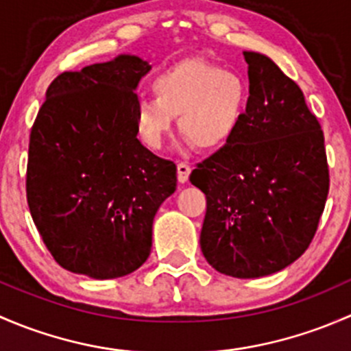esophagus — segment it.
<instances>
[{
    "instance_id": "34e87169",
    "label": "esophagus",
    "mask_w": 351,
    "mask_h": 351,
    "mask_svg": "<svg viewBox=\"0 0 351 351\" xmlns=\"http://www.w3.org/2000/svg\"><path fill=\"white\" fill-rule=\"evenodd\" d=\"M176 169H178L180 183H186V182H189L190 171H192V168H190L189 162H185V161L178 162V165H176Z\"/></svg>"
}]
</instances>
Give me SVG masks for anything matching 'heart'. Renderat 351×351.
<instances>
[{
    "instance_id": "1",
    "label": "heart",
    "mask_w": 351,
    "mask_h": 351,
    "mask_svg": "<svg viewBox=\"0 0 351 351\" xmlns=\"http://www.w3.org/2000/svg\"><path fill=\"white\" fill-rule=\"evenodd\" d=\"M151 88L156 98H139L134 107L137 136L149 149L162 146L176 115L186 139L200 149H219L236 136L250 101L241 74L200 59L169 66Z\"/></svg>"
}]
</instances>
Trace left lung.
<instances>
[{"mask_svg": "<svg viewBox=\"0 0 351 351\" xmlns=\"http://www.w3.org/2000/svg\"><path fill=\"white\" fill-rule=\"evenodd\" d=\"M250 101L236 136L198 162L207 198L200 247L236 278L284 270L309 247L329 192L324 136L302 90L270 58L244 52Z\"/></svg>", "mask_w": 351, "mask_h": 351, "instance_id": "left-lung-1", "label": "left lung"}]
</instances>
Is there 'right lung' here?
<instances>
[{"mask_svg":"<svg viewBox=\"0 0 351 351\" xmlns=\"http://www.w3.org/2000/svg\"><path fill=\"white\" fill-rule=\"evenodd\" d=\"M151 66L137 56L64 71L30 132L27 202L37 231L66 270L107 280L147 260L159 205L176 165L137 139L134 90Z\"/></svg>","mask_w":351,"mask_h":351,"instance_id":"add662e5","label":"right lung"}]
</instances>
